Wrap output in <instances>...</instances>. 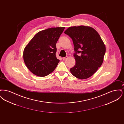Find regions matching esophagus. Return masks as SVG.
<instances>
[{
  "label": "esophagus",
  "instance_id": "1",
  "mask_svg": "<svg viewBox=\"0 0 124 124\" xmlns=\"http://www.w3.org/2000/svg\"><path fill=\"white\" fill-rule=\"evenodd\" d=\"M67 58V57H63L62 58V59H63V60H65V59H66Z\"/></svg>",
  "mask_w": 124,
  "mask_h": 124
}]
</instances>
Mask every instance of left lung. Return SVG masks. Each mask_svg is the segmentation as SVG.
I'll return each mask as SVG.
<instances>
[{
	"mask_svg": "<svg viewBox=\"0 0 124 124\" xmlns=\"http://www.w3.org/2000/svg\"><path fill=\"white\" fill-rule=\"evenodd\" d=\"M64 33L72 39L74 46L76 64L70 69L71 74L80 79L91 77L102 64L106 53L100 35L93 28L84 25L70 27Z\"/></svg>",
	"mask_w": 124,
	"mask_h": 124,
	"instance_id": "obj_1",
	"label": "left lung"
}]
</instances>
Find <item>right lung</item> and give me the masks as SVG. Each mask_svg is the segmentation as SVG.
<instances>
[{
	"label": "right lung",
	"mask_w": 124,
	"mask_h": 124,
	"mask_svg": "<svg viewBox=\"0 0 124 124\" xmlns=\"http://www.w3.org/2000/svg\"><path fill=\"white\" fill-rule=\"evenodd\" d=\"M65 27L50 28L38 32L25 47L24 63L32 73L39 77L52 72L59 62L56 45Z\"/></svg>",
	"instance_id": "1"
}]
</instances>
